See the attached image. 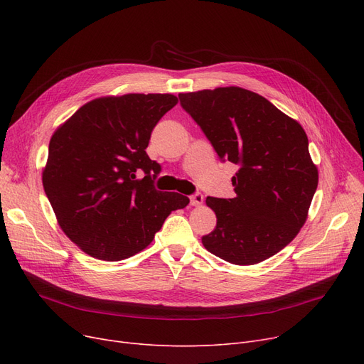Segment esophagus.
I'll use <instances>...</instances> for the list:
<instances>
[{
  "mask_svg": "<svg viewBox=\"0 0 364 364\" xmlns=\"http://www.w3.org/2000/svg\"><path fill=\"white\" fill-rule=\"evenodd\" d=\"M190 203H192L193 206H199V205H202V203H203V195H202V193H199V192H196L195 195L190 196Z\"/></svg>",
  "mask_w": 364,
  "mask_h": 364,
  "instance_id": "34e87169",
  "label": "esophagus"
}]
</instances>
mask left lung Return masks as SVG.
I'll return each mask as SVG.
<instances>
[{"label":"left lung","mask_w":364,"mask_h":364,"mask_svg":"<svg viewBox=\"0 0 364 364\" xmlns=\"http://www.w3.org/2000/svg\"><path fill=\"white\" fill-rule=\"evenodd\" d=\"M220 161L239 166L236 198H206L217 227L206 250L236 265H252L291 243L307 220L318 172L302 127L262 95L239 87L178 94Z\"/></svg>","instance_id":"obj_1"}]
</instances>
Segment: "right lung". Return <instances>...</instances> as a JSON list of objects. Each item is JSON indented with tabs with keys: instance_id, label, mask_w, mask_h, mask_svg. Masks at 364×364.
I'll return each instance as SVG.
<instances>
[{
	"instance_id": "add662e5",
	"label": "right lung",
	"mask_w": 364,
	"mask_h": 364,
	"mask_svg": "<svg viewBox=\"0 0 364 364\" xmlns=\"http://www.w3.org/2000/svg\"><path fill=\"white\" fill-rule=\"evenodd\" d=\"M177 102L172 94L95 99L53 134L44 190L62 230L85 254L136 255L171 211L188 205L187 196L155 188L161 165L146 153L153 128Z\"/></svg>"
}]
</instances>
